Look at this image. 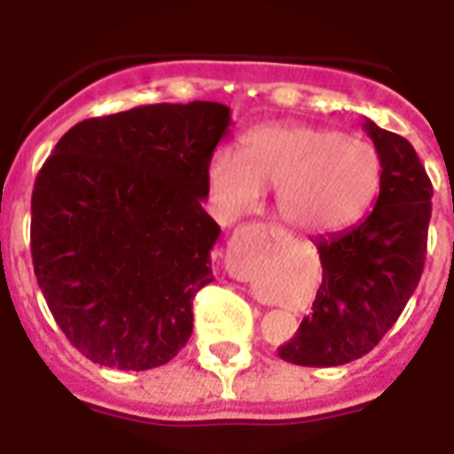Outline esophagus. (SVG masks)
Listing matches in <instances>:
<instances>
[{
    "label": "esophagus",
    "instance_id": "obj_1",
    "mask_svg": "<svg viewBox=\"0 0 454 454\" xmlns=\"http://www.w3.org/2000/svg\"><path fill=\"white\" fill-rule=\"evenodd\" d=\"M254 231H256V240H259V246H268L270 240H275L279 236V231L275 227H268V224H254Z\"/></svg>",
    "mask_w": 454,
    "mask_h": 454
}]
</instances>
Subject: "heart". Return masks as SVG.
<instances>
[{
    "label": "heart",
    "mask_w": 454,
    "mask_h": 454,
    "mask_svg": "<svg viewBox=\"0 0 454 454\" xmlns=\"http://www.w3.org/2000/svg\"><path fill=\"white\" fill-rule=\"evenodd\" d=\"M208 186L220 211L243 215L277 188L284 223L309 234L336 231L371 207L382 182V159L366 140L316 124L272 122L240 140V154L218 150L208 161Z\"/></svg>",
    "instance_id": "b5f03b06"
}]
</instances>
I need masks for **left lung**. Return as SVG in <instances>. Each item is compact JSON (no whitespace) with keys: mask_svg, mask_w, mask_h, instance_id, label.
<instances>
[{"mask_svg":"<svg viewBox=\"0 0 454 454\" xmlns=\"http://www.w3.org/2000/svg\"><path fill=\"white\" fill-rule=\"evenodd\" d=\"M382 159L375 208L359 224L316 239L323 282L284 362L330 368L368 355L403 314L423 275L432 182L407 138L366 120Z\"/></svg>","mask_w":454,"mask_h":454,"instance_id":"1","label":"left lung"}]
</instances>
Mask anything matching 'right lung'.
Instances as JSON below:
<instances>
[{
  "label": "right lung",
  "mask_w": 454,
  "mask_h": 454,
  "mask_svg": "<svg viewBox=\"0 0 454 454\" xmlns=\"http://www.w3.org/2000/svg\"><path fill=\"white\" fill-rule=\"evenodd\" d=\"M218 102L150 104L74 124L31 195V259L51 316L99 366L150 371L192 332L220 227L202 208L230 131Z\"/></svg>",
  "instance_id": "add662e5"
}]
</instances>
